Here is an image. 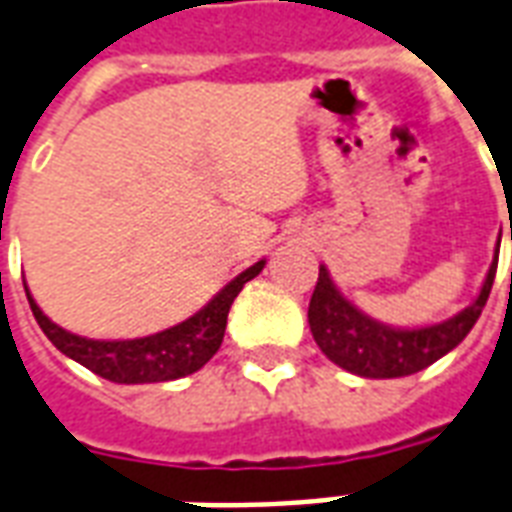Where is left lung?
Wrapping results in <instances>:
<instances>
[{
    "mask_svg": "<svg viewBox=\"0 0 512 512\" xmlns=\"http://www.w3.org/2000/svg\"><path fill=\"white\" fill-rule=\"evenodd\" d=\"M512 241V227H510ZM497 257L488 268L486 282L480 295L450 320L426 328H391L372 320L369 314L358 312L333 285L328 268L320 266V276L309 301V328L317 347L331 358L336 366L369 380H391L407 377L426 369L453 347L464 342V336L478 323L480 312L488 301L494 276H497Z\"/></svg>",
    "mask_w": 512,
    "mask_h": 512,
    "instance_id": "8db88e82",
    "label": "left lung"
}]
</instances>
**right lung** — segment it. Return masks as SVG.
<instances>
[{"instance_id":"1","label":"right lung","mask_w":512,"mask_h":512,"mask_svg":"<svg viewBox=\"0 0 512 512\" xmlns=\"http://www.w3.org/2000/svg\"><path fill=\"white\" fill-rule=\"evenodd\" d=\"M263 266L266 260L246 268L244 274H238L230 285L222 287L198 314H192L184 323L173 325L168 331L143 336V339H124V342H102V339H86L78 333L64 331L45 317L43 309L34 304L29 290H26V298L32 306L34 320L54 342L56 350L86 366L89 372L100 374L102 380L121 382V385L168 382L198 372L214 358V352L225 339L230 306L241 293V287L249 279H255Z\"/></svg>"}]
</instances>
